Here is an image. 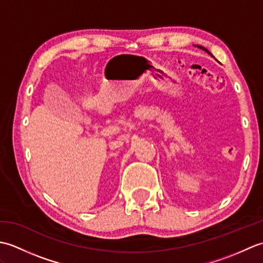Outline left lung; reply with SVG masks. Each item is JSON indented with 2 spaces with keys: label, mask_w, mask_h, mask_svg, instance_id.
<instances>
[{
  "label": "left lung",
  "mask_w": 263,
  "mask_h": 263,
  "mask_svg": "<svg viewBox=\"0 0 263 263\" xmlns=\"http://www.w3.org/2000/svg\"><path fill=\"white\" fill-rule=\"evenodd\" d=\"M197 47H198V48H200V49H202V51H204L205 53H208L209 55H211V57H212V54H211V53H210V52L208 51V49H206L205 47H202V46H199V45H197Z\"/></svg>",
  "instance_id": "obj_1"
}]
</instances>
